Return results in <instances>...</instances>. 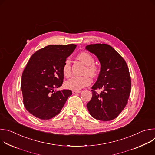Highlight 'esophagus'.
Returning a JSON list of instances; mask_svg holds the SVG:
<instances>
[{
    "label": "esophagus",
    "instance_id": "1",
    "mask_svg": "<svg viewBox=\"0 0 155 155\" xmlns=\"http://www.w3.org/2000/svg\"><path fill=\"white\" fill-rule=\"evenodd\" d=\"M81 93V91H73L72 93L73 94H79Z\"/></svg>",
    "mask_w": 155,
    "mask_h": 155
}]
</instances>
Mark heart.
<instances>
[{"label": "heart", "instance_id": "1", "mask_svg": "<svg viewBox=\"0 0 155 155\" xmlns=\"http://www.w3.org/2000/svg\"><path fill=\"white\" fill-rule=\"evenodd\" d=\"M77 59L81 61L85 65L86 68L84 74H87L91 77H95L97 74L98 69L94 64V59L93 56L87 52H81L77 55ZM63 74L65 77H69L71 74V65L69 59H67L63 65ZM91 83V79L87 75L83 77H74L65 82V87L69 90L74 91H78L83 87L87 86Z\"/></svg>", "mask_w": 155, "mask_h": 155}]
</instances>
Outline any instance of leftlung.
<instances>
[{"instance_id":"obj_1","label":"left lung","mask_w":155,"mask_h":155,"mask_svg":"<svg viewBox=\"0 0 155 155\" xmlns=\"http://www.w3.org/2000/svg\"><path fill=\"white\" fill-rule=\"evenodd\" d=\"M85 49L94 54L101 70L92 86V98L86 105L90 115L96 120L108 121L116 118L127 103L131 88L129 69L124 59L107 44H91ZM103 91L97 94L95 89Z\"/></svg>"}]
</instances>
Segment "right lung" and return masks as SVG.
<instances>
[{
	"instance_id": "right-lung-1",
	"label": "right lung",
	"mask_w": 155,
	"mask_h": 155,
	"mask_svg": "<svg viewBox=\"0 0 155 155\" xmlns=\"http://www.w3.org/2000/svg\"><path fill=\"white\" fill-rule=\"evenodd\" d=\"M77 45H50L31 57L22 74L21 87L23 104L28 111L41 120H50L60 113L72 92L54 91L62 86L65 61Z\"/></svg>"
}]
</instances>
